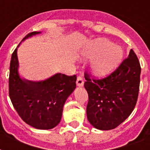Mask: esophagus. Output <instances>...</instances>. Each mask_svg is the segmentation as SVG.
<instances>
[{"mask_svg":"<svg viewBox=\"0 0 150 150\" xmlns=\"http://www.w3.org/2000/svg\"><path fill=\"white\" fill-rule=\"evenodd\" d=\"M76 84H77L78 86H83L84 85V81L83 79L80 76L77 78V81H76Z\"/></svg>","mask_w":150,"mask_h":150,"instance_id":"obj_1","label":"esophagus"}]
</instances>
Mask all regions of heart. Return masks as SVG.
Returning <instances> with one entry per match:
<instances>
[{
  "mask_svg": "<svg viewBox=\"0 0 150 150\" xmlns=\"http://www.w3.org/2000/svg\"><path fill=\"white\" fill-rule=\"evenodd\" d=\"M83 54L89 58L100 55L91 64V71L96 77L102 78L117 67L122 57V51L119 46L113 45L110 41L98 40L91 44Z\"/></svg>",
  "mask_w": 150,
  "mask_h": 150,
  "instance_id": "obj_1",
  "label": "heart"
}]
</instances>
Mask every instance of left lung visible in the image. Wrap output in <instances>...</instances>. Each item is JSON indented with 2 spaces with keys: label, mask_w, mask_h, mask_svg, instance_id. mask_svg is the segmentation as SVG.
<instances>
[{
  "label": "left lung",
  "mask_w": 150,
  "mask_h": 150,
  "mask_svg": "<svg viewBox=\"0 0 150 150\" xmlns=\"http://www.w3.org/2000/svg\"><path fill=\"white\" fill-rule=\"evenodd\" d=\"M141 67L133 50L109 76L91 79L85 74L88 95V120L101 130L113 129L123 122L136 106L140 82Z\"/></svg>",
  "instance_id": "1"
}]
</instances>
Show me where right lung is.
<instances>
[{
	"label": "right lung",
	"instance_id": "1",
	"mask_svg": "<svg viewBox=\"0 0 150 150\" xmlns=\"http://www.w3.org/2000/svg\"><path fill=\"white\" fill-rule=\"evenodd\" d=\"M40 33H29L23 41ZM17 50L13 52L10 64L9 96L13 106L29 126L38 129H53L60 122L63 106L76 87L77 77L57 73L45 81L21 79L18 74Z\"/></svg>",
	"mask_w": 150,
	"mask_h": 150
}]
</instances>
